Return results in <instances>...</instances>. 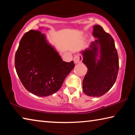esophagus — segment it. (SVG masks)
<instances>
[{"label": "esophagus", "instance_id": "obj_1", "mask_svg": "<svg viewBox=\"0 0 135 135\" xmlns=\"http://www.w3.org/2000/svg\"><path fill=\"white\" fill-rule=\"evenodd\" d=\"M82 59H83V57H82L81 55L79 54V55H75L73 60H74L75 63L78 64L81 62Z\"/></svg>", "mask_w": 135, "mask_h": 135}]
</instances>
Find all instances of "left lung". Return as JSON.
I'll return each instance as SVG.
<instances>
[{"label": "left lung", "instance_id": "left-lung-1", "mask_svg": "<svg viewBox=\"0 0 135 135\" xmlns=\"http://www.w3.org/2000/svg\"><path fill=\"white\" fill-rule=\"evenodd\" d=\"M93 27V36L97 38L81 52L83 62L88 69L83 81V89L86 95L99 97L109 91L115 83L119 62L111 36L99 25Z\"/></svg>", "mask_w": 135, "mask_h": 135}]
</instances>
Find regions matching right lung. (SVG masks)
Here are the masks:
<instances>
[{"mask_svg":"<svg viewBox=\"0 0 135 135\" xmlns=\"http://www.w3.org/2000/svg\"><path fill=\"white\" fill-rule=\"evenodd\" d=\"M16 71L24 88L38 97L56 92L74 67L73 61H62L44 34L31 30L20 42L15 56Z\"/></svg>","mask_w":135,"mask_h":135,"instance_id":"obj_1","label":"right lung"}]
</instances>
